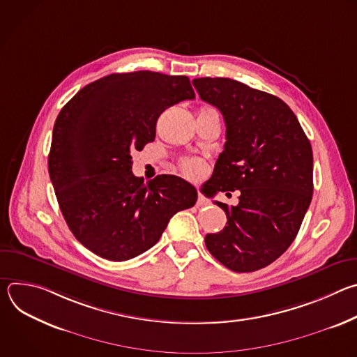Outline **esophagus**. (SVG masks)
<instances>
[{"label":"esophagus","mask_w":357,"mask_h":357,"mask_svg":"<svg viewBox=\"0 0 357 357\" xmlns=\"http://www.w3.org/2000/svg\"><path fill=\"white\" fill-rule=\"evenodd\" d=\"M197 205L199 206H205V205H208V199L203 196L202 193H197Z\"/></svg>","instance_id":"esophagus-1"}]
</instances>
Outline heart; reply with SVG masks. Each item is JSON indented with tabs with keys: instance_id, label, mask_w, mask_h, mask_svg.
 Wrapping results in <instances>:
<instances>
[{
	"instance_id": "b5f03b06",
	"label": "heart",
	"mask_w": 357,
	"mask_h": 357,
	"mask_svg": "<svg viewBox=\"0 0 357 357\" xmlns=\"http://www.w3.org/2000/svg\"><path fill=\"white\" fill-rule=\"evenodd\" d=\"M182 171L189 178H197L203 172V165L197 160H186L182 162Z\"/></svg>"
}]
</instances>
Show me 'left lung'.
<instances>
[{
  "mask_svg": "<svg viewBox=\"0 0 357 357\" xmlns=\"http://www.w3.org/2000/svg\"><path fill=\"white\" fill-rule=\"evenodd\" d=\"M200 98L218 107L226 123L225 151L212 188L240 190L238 203L215 202L227 226L206 234L212 256L236 273L275 261L296 237L314 193L311 142L284 101L227 77L193 82Z\"/></svg>",
  "mask_w": 357,
  "mask_h": 357,
  "instance_id": "8db88e82",
  "label": "left lung"
}]
</instances>
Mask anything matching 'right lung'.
Segmentation results:
<instances>
[{
  "label": "right lung",
  "mask_w": 357,
  "mask_h": 357,
  "mask_svg": "<svg viewBox=\"0 0 357 357\" xmlns=\"http://www.w3.org/2000/svg\"><path fill=\"white\" fill-rule=\"evenodd\" d=\"M195 98L186 76L113 73L79 90L61 110L47 158L62 215L91 252L126 261L151 248L196 189L175 175L146 185L132 175V151L155 139L162 112Z\"/></svg>",
  "instance_id": "1"
}]
</instances>
